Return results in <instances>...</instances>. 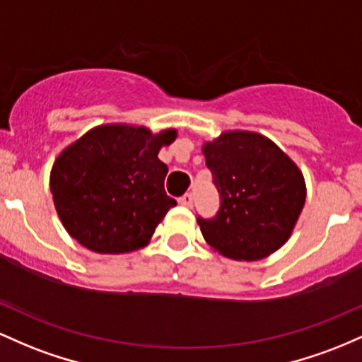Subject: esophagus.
I'll return each mask as SVG.
<instances>
[{"label": "esophagus", "instance_id": "esophagus-1", "mask_svg": "<svg viewBox=\"0 0 362 362\" xmlns=\"http://www.w3.org/2000/svg\"><path fill=\"white\" fill-rule=\"evenodd\" d=\"M180 203L185 206H193V193H185L180 198Z\"/></svg>", "mask_w": 362, "mask_h": 362}]
</instances>
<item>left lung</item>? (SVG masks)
I'll return each mask as SVG.
<instances>
[{
    "instance_id": "1",
    "label": "left lung",
    "mask_w": 362,
    "mask_h": 362,
    "mask_svg": "<svg viewBox=\"0 0 362 362\" xmlns=\"http://www.w3.org/2000/svg\"><path fill=\"white\" fill-rule=\"evenodd\" d=\"M203 156L221 197L215 217L197 218L205 241L239 262L277 251L306 202L298 165L274 141L251 132L222 133L203 145Z\"/></svg>"
}]
</instances>
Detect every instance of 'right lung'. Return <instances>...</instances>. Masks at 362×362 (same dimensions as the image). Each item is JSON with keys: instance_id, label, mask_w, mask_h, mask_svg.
Returning a JSON list of instances; mask_svg holds the SVG:
<instances>
[{"instance_id": "obj_1", "label": "right lung", "mask_w": 362, "mask_h": 362, "mask_svg": "<svg viewBox=\"0 0 362 362\" xmlns=\"http://www.w3.org/2000/svg\"><path fill=\"white\" fill-rule=\"evenodd\" d=\"M174 129L103 124L64 148L51 170V193L64 229L95 253L144 247L169 209L159 157Z\"/></svg>"}]
</instances>
